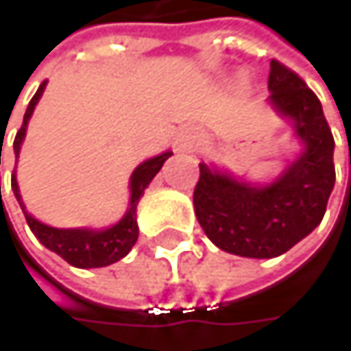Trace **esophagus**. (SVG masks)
Masks as SVG:
<instances>
[{
	"instance_id": "obj_1",
	"label": "esophagus",
	"mask_w": 351,
	"mask_h": 351,
	"mask_svg": "<svg viewBox=\"0 0 351 351\" xmlns=\"http://www.w3.org/2000/svg\"><path fill=\"white\" fill-rule=\"evenodd\" d=\"M195 142H197V134H195V132H191V130L182 132V134L178 136V140H176L178 148H193V146H195Z\"/></svg>"
}]
</instances>
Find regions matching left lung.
<instances>
[{
	"label": "left lung",
	"mask_w": 351,
	"mask_h": 351,
	"mask_svg": "<svg viewBox=\"0 0 351 351\" xmlns=\"http://www.w3.org/2000/svg\"><path fill=\"white\" fill-rule=\"evenodd\" d=\"M268 89L270 104L295 125L301 156L264 186L199 165L193 193L205 236L245 258H276L307 238L321 223L335 184V142L315 93L276 58L270 60Z\"/></svg>",
	"instance_id": "left-lung-1"
}]
</instances>
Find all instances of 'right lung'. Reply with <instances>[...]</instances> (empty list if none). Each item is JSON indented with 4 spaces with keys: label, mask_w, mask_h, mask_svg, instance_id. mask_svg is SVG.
<instances>
[{
    "label": "right lung",
    "mask_w": 351,
    "mask_h": 351,
    "mask_svg": "<svg viewBox=\"0 0 351 351\" xmlns=\"http://www.w3.org/2000/svg\"><path fill=\"white\" fill-rule=\"evenodd\" d=\"M44 87H46V81L38 87L36 95L32 97L30 106L24 113V123L16 134V140H14L16 160H18L22 142H24V136H26L28 121L32 117V111H34L38 99L44 93ZM169 156H173L171 150L142 162L132 173V178H130V191H132L130 209L125 211V215L115 226H111L107 230H87V228L85 230H58V228L44 226L26 211V205H24L20 189H18L16 175H12V189H14V195H16V199H18V203H20L24 215H26V221H28L30 230L34 232V236L40 240V244H44L52 252H56L71 266H77V268H101V266H109V264L121 260L132 250V245L136 244V240H138V221H136L138 201L144 195V189L150 184V180L156 176V173L162 169V165H165V160Z\"/></svg>",
    "instance_id": "1"
}]
</instances>
